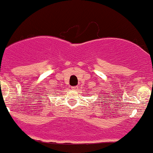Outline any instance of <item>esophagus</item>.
<instances>
[{"mask_svg":"<svg viewBox=\"0 0 153 153\" xmlns=\"http://www.w3.org/2000/svg\"><path fill=\"white\" fill-rule=\"evenodd\" d=\"M71 88H72V90H73V91H78V86H74V87H72Z\"/></svg>","mask_w":153,"mask_h":153,"instance_id":"1","label":"esophagus"}]
</instances>
